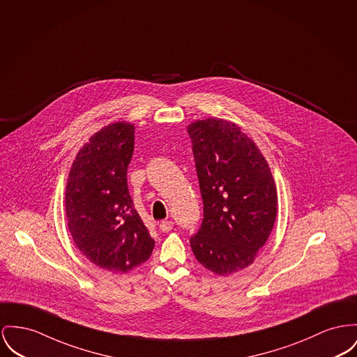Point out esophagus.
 Returning a JSON list of instances; mask_svg holds the SVG:
<instances>
[{"mask_svg": "<svg viewBox=\"0 0 357 357\" xmlns=\"http://www.w3.org/2000/svg\"><path fill=\"white\" fill-rule=\"evenodd\" d=\"M172 229H173V222H172V220H162V222H160V230H161V231L167 233V231H170Z\"/></svg>", "mask_w": 357, "mask_h": 357, "instance_id": "1", "label": "esophagus"}]
</instances>
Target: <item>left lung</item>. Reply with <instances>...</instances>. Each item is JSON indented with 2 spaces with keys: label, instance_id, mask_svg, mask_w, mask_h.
I'll return each mask as SVG.
<instances>
[{
  "label": "left lung",
  "instance_id": "1",
  "mask_svg": "<svg viewBox=\"0 0 357 357\" xmlns=\"http://www.w3.org/2000/svg\"><path fill=\"white\" fill-rule=\"evenodd\" d=\"M188 134L204 206L190 248L203 266L226 276L255 261L269 237L275 181L259 147L234 123L197 120Z\"/></svg>",
  "mask_w": 357,
  "mask_h": 357
}]
</instances>
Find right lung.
Wrapping results in <instances>:
<instances>
[{
    "instance_id": "obj_1",
    "label": "right lung",
    "mask_w": 357,
    "mask_h": 357,
    "mask_svg": "<svg viewBox=\"0 0 357 357\" xmlns=\"http://www.w3.org/2000/svg\"><path fill=\"white\" fill-rule=\"evenodd\" d=\"M134 132L135 127L123 121L96 132L78 151L66 185L74 243L89 261L115 273L147 261L155 243L127 185Z\"/></svg>"
}]
</instances>
